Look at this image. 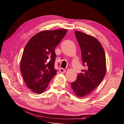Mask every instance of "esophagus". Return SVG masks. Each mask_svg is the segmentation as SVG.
Listing matches in <instances>:
<instances>
[{
    "label": "esophagus",
    "mask_w": 124,
    "mask_h": 124,
    "mask_svg": "<svg viewBox=\"0 0 124 124\" xmlns=\"http://www.w3.org/2000/svg\"><path fill=\"white\" fill-rule=\"evenodd\" d=\"M59 71H60L61 73H62V74H64L65 72V70L63 68H60L59 69Z\"/></svg>",
    "instance_id": "34e87169"
}]
</instances>
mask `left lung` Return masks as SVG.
I'll return each mask as SVG.
<instances>
[{"mask_svg":"<svg viewBox=\"0 0 124 124\" xmlns=\"http://www.w3.org/2000/svg\"><path fill=\"white\" fill-rule=\"evenodd\" d=\"M75 34L81 48L83 65L86 67L71 86L76 96L83 97L91 93L104 79L106 72V57L97 39L79 31H75Z\"/></svg>","mask_w":124,"mask_h":124,"instance_id":"1","label":"left lung"}]
</instances>
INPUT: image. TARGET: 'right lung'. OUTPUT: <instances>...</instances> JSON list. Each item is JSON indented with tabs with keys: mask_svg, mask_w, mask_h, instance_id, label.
Returning a JSON list of instances; mask_svg holds the SVG:
<instances>
[{
	"mask_svg": "<svg viewBox=\"0 0 124 124\" xmlns=\"http://www.w3.org/2000/svg\"><path fill=\"white\" fill-rule=\"evenodd\" d=\"M67 31L64 29L41 31L26 44L21 57L20 70L27 86L34 93H43L56 75L54 49Z\"/></svg>",
	"mask_w": 124,
	"mask_h": 124,
	"instance_id": "add662e5",
	"label": "right lung"
}]
</instances>
